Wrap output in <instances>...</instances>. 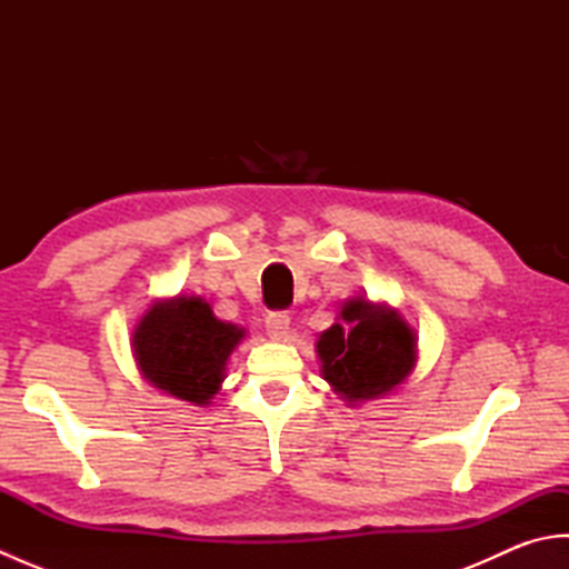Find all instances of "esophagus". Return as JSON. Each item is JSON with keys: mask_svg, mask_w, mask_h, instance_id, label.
Listing matches in <instances>:
<instances>
[{"mask_svg": "<svg viewBox=\"0 0 569 569\" xmlns=\"http://www.w3.org/2000/svg\"><path fill=\"white\" fill-rule=\"evenodd\" d=\"M288 330H291V318L283 310H273L266 316V332H269L271 340H286Z\"/></svg>", "mask_w": 569, "mask_h": 569, "instance_id": "obj_1", "label": "esophagus"}]
</instances>
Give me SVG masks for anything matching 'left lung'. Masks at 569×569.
I'll use <instances>...</instances> for the list:
<instances>
[{
  "label": "left lung",
  "mask_w": 569,
  "mask_h": 569,
  "mask_svg": "<svg viewBox=\"0 0 569 569\" xmlns=\"http://www.w3.org/2000/svg\"><path fill=\"white\" fill-rule=\"evenodd\" d=\"M342 325L318 340L322 377L345 401L357 403L393 391L416 365V335L396 310L349 300Z\"/></svg>",
  "instance_id": "8db88e82"
}]
</instances>
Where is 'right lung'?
Listing matches in <instances>:
<instances>
[{
	"label": "right lung",
	"mask_w": 569,
	"mask_h": 569,
	"mask_svg": "<svg viewBox=\"0 0 569 569\" xmlns=\"http://www.w3.org/2000/svg\"><path fill=\"white\" fill-rule=\"evenodd\" d=\"M244 330L217 320L202 298L153 303L134 332L139 369L156 389L204 406L220 391L227 357Z\"/></svg>",
	"instance_id": "1"
}]
</instances>
